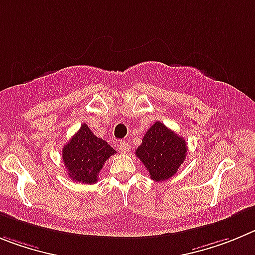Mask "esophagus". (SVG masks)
Returning a JSON list of instances; mask_svg holds the SVG:
<instances>
[{
	"label": "esophagus",
	"instance_id": "1",
	"mask_svg": "<svg viewBox=\"0 0 255 255\" xmlns=\"http://www.w3.org/2000/svg\"><path fill=\"white\" fill-rule=\"evenodd\" d=\"M117 146H118V148L121 152H129V150H130L129 144H128L126 141L118 142V144H117Z\"/></svg>",
	"mask_w": 255,
	"mask_h": 255
}]
</instances>
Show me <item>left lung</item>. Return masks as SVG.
<instances>
[{"instance_id":"obj_1","label":"left lung","mask_w":255,"mask_h":255,"mask_svg":"<svg viewBox=\"0 0 255 255\" xmlns=\"http://www.w3.org/2000/svg\"><path fill=\"white\" fill-rule=\"evenodd\" d=\"M187 142L161 122H155L142 138L136 156L146 166L151 179L167 180L176 174L187 156Z\"/></svg>"}]
</instances>
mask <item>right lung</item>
I'll return each mask as SVG.
<instances>
[{"instance_id": "add662e5", "label": "right lung", "mask_w": 255, "mask_h": 255, "mask_svg": "<svg viewBox=\"0 0 255 255\" xmlns=\"http://www.w3.org/2000/svg\"><path fill=\"white\" fill-rule=\"evenodd\" d=\"M116 150L104 139L96 137L86 123L62 150V159L68 176L73 182L93 184L98 182V175Z\"/></svg>"}]
</instances>
